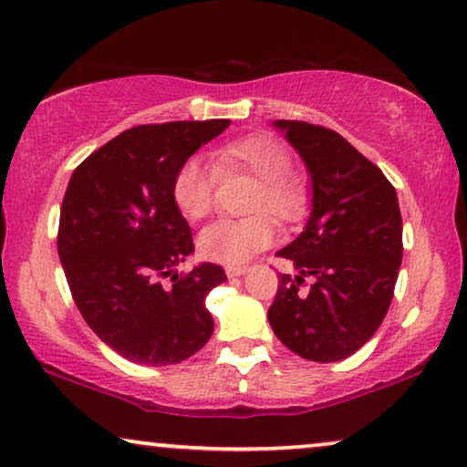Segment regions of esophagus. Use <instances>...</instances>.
I'll list each match as a JSON object with an SVG mask.
<instances>
[{"mask_svg":"<svg viewBox=\"0 0 467 467\" xmlns=\"http://www.w3.org/2000/svg\"><path fill=\"white\" fill-rule=\"evenodd\" d=\"M247 269H250V266H247V265L226 266V275H228V277H241V275H245Z\"/></svg>","mask_w":467,"mask_h":467,"instance_id":"34e87169","label":"esophagus"}]
</instances>
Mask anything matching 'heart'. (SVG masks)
<instances>
[{
	"label": "heart",
	"instance_id": "heart-1",
	"mask_svg": "<svg viewBox=\"0 0 467 467\" xmlns=\"http://www.w3.org/2000/svg\"><path fill=\"white\" fill-rule=\"evenodd\" d=\"M220 172H250L258 179L250 211H265L241 220H217L198 237V250L211 263L228 266L244 265L266 250L275 239V223L296 222L307 209V188L303 179L292 175V158L282 142L258 134L228 142L215 151ZM215 172L198 158L185 160L172 177V201L188 220H201L213 207Z\"/></svg>",
	"mask_w": 467,
	"mask_h": 467
}]
</instances>
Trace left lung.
<instances>
[{
	"mask_svg": "<svg viewBox=\"0 0 467 467\" xmlns=\"http://www.w3.org/2000/svg\"><path fill=\"white\" fill-rule=\"evenodd\" d=\"M312 175V215L277 252L296 275L279 273L269 322L301 358L333 363L371 339L393 301L403 256L397 192L344 136L306 121H275ZM313 285L303 289L305 277Z\"/></svg>",
	"mask_w": 467,
	"mask_h": 467,
	"instance_id": "obj_1",
	"label": "left lung"
}]
</instances>
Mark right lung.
<instances>
[{"label": "right lung", "instance_id": "obj_1", "mask_svg": "<svg viewBox=\"0 0 467 467\" xmlns=\"http://www.w3.org/2000/svg\"><path fill=\"white\" fill-rule=\"evenodd\" d=\"M228 126L209 119L130 128L80 161L67 183L57 252L72 298L91 331L132 363H182L213 333L204 298L226 273L211 263L175 273L194 241L171 188L179 166Z\"/></svg>", "mask_w": 467, "mask_h": 467}]
</instances>
